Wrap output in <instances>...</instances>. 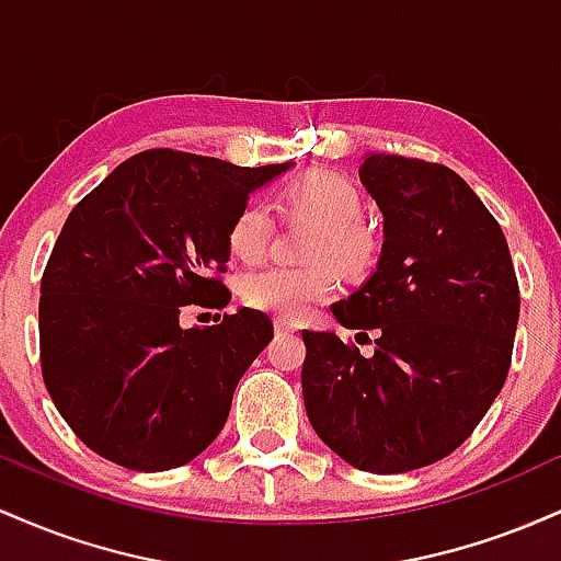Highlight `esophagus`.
<instances>
[{"mask_svg":"<svg viewBox=\"0 0 561 561\" xmlns=\"http://www.w3.org/2000/svg\"><path fill=\"white\" fill-rule=\"evenodd\" d=\"M274 330H276V334H287V332L298 330V327H295L293 321H287V319H276L274 321Z\"/></svg>","mask_w":561,"mask_h":561,"instance_id":"34e87169","label":"esophagus"}]
</instances>
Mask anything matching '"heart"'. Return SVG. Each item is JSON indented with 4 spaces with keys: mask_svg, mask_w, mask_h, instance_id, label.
Instances as JSON below:
<instances>
[{
    "mask_svg": "<svg viewBox=\"0 0 561 561\" xmlns=\"http://www.w3.org/2000/svg\"><path fill=\"white\" fill-rule=\"evenodd\" d=\"M282 203L295 218L311 221L317 231L306 248V266H272L250 274L242 298L255 311L279 319H300L317 302L330 300L340 289V268L364 274L371 266L377 244L362 224L364 199L351 179L334 171H306L282 192ZM272 237V218L261 203H248L231 221L227 242L234 259L259 263ZM335 262L332 264L331 261Z\"/></svg>",
    "mask_w": 561,
    "mask_h": 561,
    "instance_id": "heart-1",
    "label": "heart"
}]
</instances>
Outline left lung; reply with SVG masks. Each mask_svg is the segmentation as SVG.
<instances>
[{
  "instance_id": "left-lung-1",
  "label": "left lung",
  "mask_w": 561,
  "mask_h": 561,
  "mask_svg": "<svg viewBox=\"0 0 561 561\" xmlns=\"http://www.w3.org/2000/svg\"><path fill=\"white\" fill-rule=\"evenodd\" d=\"M385 216L377 272L332 313L375 330V356L302 330V401L321 440L364 472H411L454 454L512 366L519 285L499 221L448 165L366 156Z\"/></svg>"
}]
</instances>
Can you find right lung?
Returning <instances> with one entry per match:
<instances>
[{
	"label": "right lung",
	"mask_w": 561,
	"mask_h": 561,
	"mask_svg": "<svg viewBox=\"0 0 561 561\" xmlns=\"http://www.w3.org/2000/svg\"><path fill=\"white\" fill-rule=\"evenodd\" d=\"M289 165L244 169L160 147L124 160L70 210L42 276V377L102 459L163 472L221 433L274 324L253 308L203 330L179 317L227 306L231 221Z\"/></svg>",
	"instance_id": "right-lung-1"
}]
</instances>
